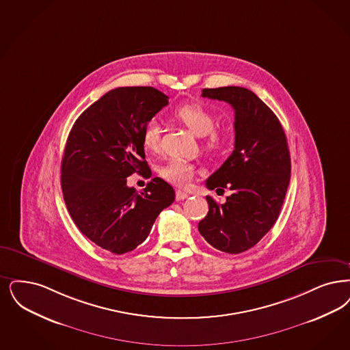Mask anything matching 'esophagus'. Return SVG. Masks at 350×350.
I'll return each instance as SVG.
<instances>
[{
	"mask_svg": "<svg viewBox=\"0 0 350 350\" xmlns=\"http://www.w3.org/2000/svg\"><path fill=\"white\" fill-rule=\"evenodd\" d=\"M189 196L187 193H185V191H182V190H177L176 191V199L177 200H183V199H186Z\"/></svg>",
	"mask_w": 350,
	"mask_h": 350,
	"instance_id": "1",
	"label": "esophagus"
}]
</instances>
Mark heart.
<instances>
[{
	"label": "heart",
	"mask_w": 350,
	"mask_h": 350,
	"mask_svg": "<svg viewBox=\"0 0 350 350\" xmlns=\"http://www.w3.org/2000/svg\"><path fill=\"white\" fill-rule=\"evenodd\" d=\"M173 118L185 126L190 133L202 139V150L208 154H219L226 144L224 130L215 127V116L198 103H187L180 105ZM142 143L147 151L156 152L160 146V126L156 120H150L142 131ZM196 168L191 163L181 159H172L160 169V176L173 185L186 186L193 180Z\"/></svg>",
	"instance_id": "heart-1"
}]
</instances>
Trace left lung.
<instances>
[{
    "mask_svg": "<svg viewBox=\"0 0 350 350\" xmlns=\"http://www.w3.org/2000/svg\"><path fill=\"white\" fill-rule=\"evenodd\" d=\"M203 98L234 109V150L206 181L210 190L230 189L223 204L211 196L198 229L215 249L239 254L255 246L279 217L291 181V154L279 118L243 87L204 88Z\"/></svg>",
    "mask_w": 350,
    "mask_h": 350,
    "instance_id": "8db88e82",
    "label": "left lung"
}]
</instances>
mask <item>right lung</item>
I'll return each mask as SVG.
<instances>
[{
    "label": "right lung",
    "instance_id": "obj_1",
    "mask_svg": "<svg viewBox=\"0 0 350 350\" xmlns=\"http://www.w3.org/2000/svg\"><path fill=\"white\" fill-rule=\"evenodd\" d=\"M168 98L154 87H118L88 107L70 130L61 163L64 199L78 229L104 250H134L174 202L173 187L159 177L142 193L126 185L135 172L151 176L142 131Z\"/></svg>",
    "mask_w": 350,
    "mask_h": 350
}]
</instances>
